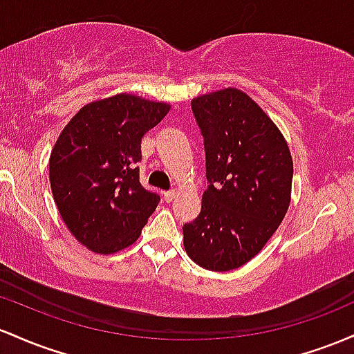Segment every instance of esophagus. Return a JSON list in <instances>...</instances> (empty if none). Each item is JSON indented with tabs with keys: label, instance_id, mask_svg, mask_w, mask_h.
Listing matches in <instances>:
<instances>
[{
	"label": "esophagus",
	"instance_id": "1",
	"mask_svg": "<svg viewBox=\"0 0 354 354\" xmlns=\"http://www.w3.org/2000/svg\"><path fill=\"white\" fill-rule=\"evenodd\" d=\"M176 197H177V190H167V192H164L165 202H172Z\"/></svg>",
	"mask_w": 354,
	"mask_h": 354
}]
</instances>
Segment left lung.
Listing matches in <instances>:
<instances>
[{"instance_id": "left-lung-1", "label": "left lung", "mask_w": 354, "mask_h": 354, "mask_svg": "<svg viewBox=\"0 0 354 354\" xmlns=\"http://www.w3.org/2000/svg\"><path fill=\"white\" fill-rule=\"evenodd\" d=\"M192 112L210 185L201 214L184 225V248L201 268L232 271L261 252L288 212L291 152L276 124L242 90L201 95Z\"/></svg>"}]
</instances>
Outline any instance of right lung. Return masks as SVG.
<instances>
[{
    "mask_svg": "<svg viewBox=\"0 0 354 354\" xmlns=\"http://www.w3.org/2000/svg\"><path fill=\"white\" fill-rule=\"evenodd\" d=\"M170 105L132 93L91 102L59 133L50 156V185L63 222L90 251L132 245L160 197L142 187V137Z\"/></svg>",
    "mask_w": 354,
    "mask_h": 354,
    "instance_id": "add662e5",
    "label": "right lung"
}]
</instances>
